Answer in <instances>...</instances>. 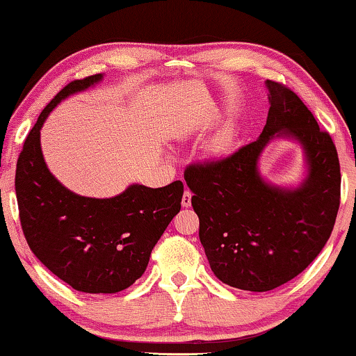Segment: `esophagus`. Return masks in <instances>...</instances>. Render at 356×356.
Listing matches in <instances>:
<instances>
[{
  "label": "esophagus",
  "mask_w": 356,
  "mask_h": 356,
  "mask_svg": "<svg viewBox=\"0 0 356 356\" xmlns=\"http://www.w3.org/2000/svg\"><path fill=\"white\" fill-rule=\"evenodd\" d=\"M191 197H193V193L189 191V189H184L183 199H181V206H183V207H189V206H191Z\"/></svg>",
  "instance_id": "1"
}]
</instances>
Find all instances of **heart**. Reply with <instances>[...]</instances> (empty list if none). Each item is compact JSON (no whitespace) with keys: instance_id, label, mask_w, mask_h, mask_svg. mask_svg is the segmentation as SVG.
Wrapping results in <instances>:
<instances>
[{"instance_id":"heart-1","label":"heart","mask_w":356,"mask_h":356,"mask_svg":"<svg viewBox=\"0 0 356 356\" xmlns=\"http://www.w3.org/2000/svg\"><path fill=\"white\" fill-rule=\"evenodd\" d=\"M228 147H230V134H228L227 131H222V133H218L211 143V150H212V152H216V154L225 152Z\"/></svg>"}]
</instances>
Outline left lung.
<instances>
[{"label":"left lung","instance_id":"1","mask_svg":"<svg viewBox=\"0 0 356 356\" xmlns=\"http://www.w3.org/2000/svg\"><path fill=\"white\" fill-rule=\"evenodd\" d=\"M266 86L270 108L259 139L184 170L212 272L250 291L274 290L301 274L327 243L340 206V163L330 134L293 90L275 81ZM274 135L304 145L310 173L298 190L270 187L257 173V159Z\"/></svg>","mask_w":356,"mask_h":356}]
</instances>
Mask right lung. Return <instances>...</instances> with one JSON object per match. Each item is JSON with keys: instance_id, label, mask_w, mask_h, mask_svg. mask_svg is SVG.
Wrapping results in <instances>:
<instances>
[{"instance_id": "right-lung-1", "label": "right lung", "mask_w": 356, "mask_h": 356, "mask_svg": "<svg viewBox=\"0 0 356 356\" xmlns=\"http://www.w3.org/2000/svg\"><path fill=\"white\" fill-rule=\"evenodd\" d=\"M100 79L70 82L43 108L19 154L16 196L27 245L48 270L77 291L118 293L144 274L181 209L183 183L157 189L133 184L120 196L94 199L71 193L50 173L40 149L43 121L63 99Z\"/></svg>"}]
</instances>
